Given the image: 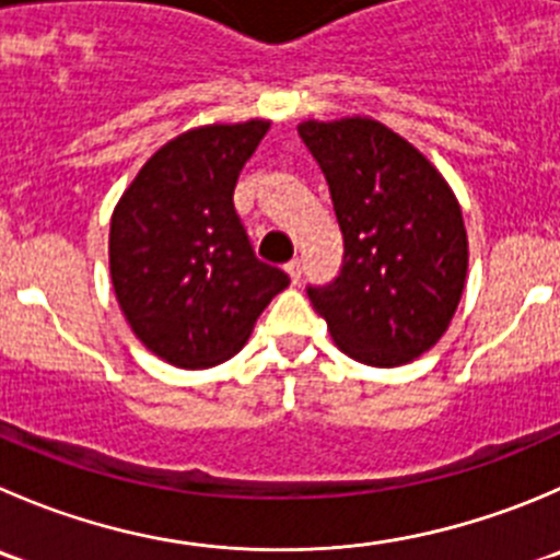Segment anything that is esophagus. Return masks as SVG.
Instances as JSON below:
<instances>
[{"label": "esophagus", "instance_id": "1", "mask_svg": "<svg viewBox=\"0 0 560 560\" xmlns=\"http://www.w3.org/2000/svg\"><path fill=\"white\" fill-rule=\"evenodd\" d=\"M284 270L290 273L292 284H298V281H301V273H303V262H301V259H290V262L284 265Z\"/></svg>", "mask_w": 560, "mask_h": 560}]
</instances>
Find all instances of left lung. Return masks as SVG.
<instances>
[{
    "mask_svg": "<svg viewBox=\"0 0 560 560\" xmlns=\"http://www.w3.org/2000/svg\"><path fill=\"white\" fill-rule=\"evenodd\" d=\"M323 170L345 237L341 270L308 287L336 347L366 366H401L438 345L468 276L463 210L441 172L369 117L298 125Z\"/></svg>",
    "mask_w": 560,
    "mask_h": 560,
    "instance_id": "obj_1",
    "label": "left lung"
}]
</instances>
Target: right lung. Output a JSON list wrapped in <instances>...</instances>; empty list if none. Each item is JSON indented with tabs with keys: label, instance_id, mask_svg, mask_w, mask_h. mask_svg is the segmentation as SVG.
<instances>
[{
	"label": "right lung",
	"instance_id": "add662e5",
	"mask_svg": "<svg viewBox=\"0 0 560 560\" xmlns=\"http://www.w3.org/2000/svg\"><path fill=\"white\" fill-rule=\"evenodd\" d=\"M270 122L202 125L166 142L117 202L114 295L136 339L180 369L235 355L290 276L254 254L235 183Z\"/></svg>",
	"mask_w": 560,
	"mask_h": 560
}]
</instances>
